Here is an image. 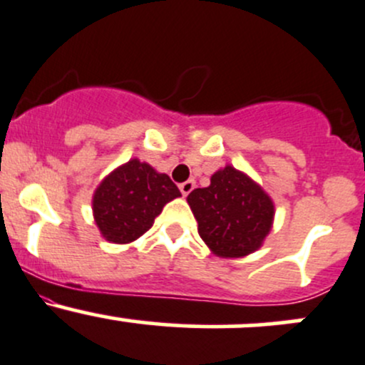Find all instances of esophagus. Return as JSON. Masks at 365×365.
Returning <instances> with one entry per match:
<instances>
[{
  "mask_svg": "<svg viewBox=\"0 0 365 365\" xmlns=\"http://www.w3.org/2000/svg\"><path fill=\"white\" fill-rule=\"evenodd\" d=\"M194 187H195L194 180H187V182L180 183V190H182L183 195H189L194 190Z\"/></svg>",
  "mask_w": 365,
  "mask_h": 365,
  "instance_id": "obj_1",
  "label": "esophagus"
}]
</instances>
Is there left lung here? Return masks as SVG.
Wrapping results in <instances>:
<instances>
[{
    "mask_svg": "<svg viewBox=\"0 0 365 365\" xmlns=\"http://www.w3.org/2000/svg\"><path fill=\"white\" fill-rule=\"evenodd\" d=\"M199 236L218 257L232 259L255 252L271 231L274 206L247 175L225 166L205 189L187 197Z\"/></svg>",
    "mask_w": 365,
    "mask_h": 365,
    "instance_id": "obj_1",
    "label": "left lung"
}]
</instances>
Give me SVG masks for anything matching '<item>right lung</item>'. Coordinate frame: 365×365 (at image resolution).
Listing matches in <instances>:
<instances>
[{"mask_svg": "<svg viewBox=\"0 0 365 365\" xmlns=\"http://www.w3.org/2000/svg\"><path fill=\"white\" fill-rule=\"evenodd\" d=\"M178 195L182 194L170 176L133 159L106 176L94 192L96 224L112 243H131L152 227L164 205Z\"/></svg>", "mask_w": 365, "mask_h": 365, "instance_id": "right-lung-1", "label": "right lung"}]
</instances>
